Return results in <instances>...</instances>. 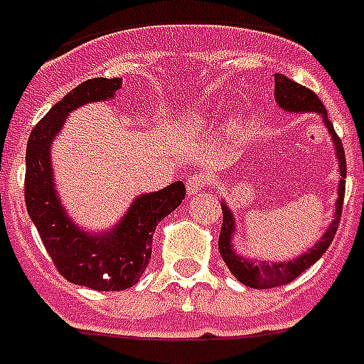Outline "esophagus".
I'll list each match as a JSON object with an SVG mask.
<instances>
[{
    "instance_id": "34e87169",
    "label": "esophagus",
    "mask_w": 364,
    "mask_h": 364,
    "mask_svg": "<svg viewBox=\"0 0 364 364\" xmlns=\"http://www.w3.org/2000/svg\"><path fill=\"white\" fill-rule=\"evenodd\" d=\"M207 186H209V176L203 174V172H196V174L188 176V180H186V188H188V193H190V196H193V193L198 192H203Z\"/></svg>"
}]
</instances>
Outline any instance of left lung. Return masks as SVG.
Segmentation results:
<instances>
[{
  "label": "left lung",
  "mask_w": 364,
  "mask_h": 364,
  "mask_svg": "<svg viewBox=\"0 0 364 364\" xmlns=\"http://www.w3.org/2000/svg\"><path fill=\"white\" fill-rule=\"evenodd\" d=\"M274 97L278 101V105L289 113H318L322 114V119L326 122L328 130L332 134V140L336 144V153H338V161H340V188H338V201H336V215L332 224L328 226V230L324 232V236L318 240V244L313 245L309 253L297 257L294 261L288 263H253L247 261L244 257L236 255V251L232 250V234H234V217H232L230 209L223 203V228H220V236H218V251L220 257L224 259L226 267L230 269V272L236 276L237 280L250 288H276V286H284V284L291 282L294 278L305 272V270L315 264L324 251L330 247L332 240L338 230V224H340L341 217V207H343V196H346V153H343V146H341L338 134L334 132L332 122L328 120L326 109L322 105V101L316 97L313 90L305 88L297 82L289 80L288 76L284 75H274Z\"/></svg>",
  "instance_id": "left-lung-1"
}]
</instances>
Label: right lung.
<instances>
[{
  "instance_id": "1",
  "label": "right lung",
  "mask_w": 364,
  "mask_h": 364,
  "mask_svg": "<svg viewBox=\"0 0 364 364\" xmlns=\"http://www.w3.org/2000/svg\"><path fill=\"white\" fill-rule=\"evenodd\" d=\"M119 88L120 78L82 82L49 109L26 144L24 201L42 244L63 278L97 291H122L140 280L151 259L155 226L186 196L184 182H172L161 192L146 193L134 201L113 230L97 236L76 228L65 215L51 178L49 146L70 111L90 101L109 100Z\"/></svg>"
}]
</instances>
